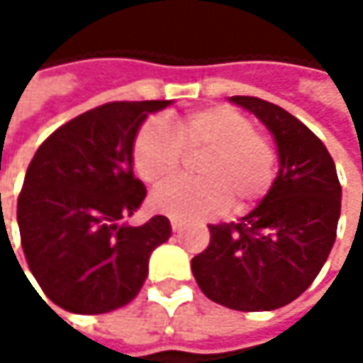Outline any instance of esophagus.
<instances>
[{"label":"esophagus","instance_id":"obj_1","mask_svg":"<svg viewBox=\"0 0 363 363\" xmlns=\"http://www.w3.org/2000/svg\"><path fill=\"white\" fill-rule=\"evenodd\" d=\"M172 230H174V232L182 230V222H177V220H172Z\"/></svg>","mask_w":363,"mask_h":363}]
</instances>
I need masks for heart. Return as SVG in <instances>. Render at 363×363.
Here are the masks:
<instances>
[{
	"label": "heart",
	"instance_id": "1",
	"mask_svg": "<svg viewBox=\"0 0 363 363\" xmlns=\"http://www.w3.org/2000/svg\"><path fill=\"white\" fill-rule=\"evenodd\" d=\"M184 151L203 153L196 167L202 179L174 182L155 189L151 206L174 220L224 214L232 202L238 210L258 203L271 189L277 153L255 123L232 106L216 105L184 115L169 127L149 119L133 141V167L151 186H161L179 174Z\"/></svg>",
	"mask_w": 363,
	"mask_h": 363
}]
</instances>
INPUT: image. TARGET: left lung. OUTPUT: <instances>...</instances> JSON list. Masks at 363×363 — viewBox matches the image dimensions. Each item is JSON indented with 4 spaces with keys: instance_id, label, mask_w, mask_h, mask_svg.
<instances>
[{
    "instance_id": "8db88e82",
    "label": "left lung",
    "mask_w": 363,
    "mask_h": 363,
    "mask_svg": "<svg viewBox=\"0 0 363 363\" xmlns=\"http://www.w3.org/2000/svg\"><path fill=\"white\" fill-rule=\"evenodd\" d=\"M272 133L279 174L257 208L230 224H210V244L191 272L210 301L236 311H272L315 281L335 242L342 186L328 147L285 108L230 96Z\"/></svg>"
}]
</instances>
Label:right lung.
I'll list each match as a JSON object with an SVG mask.
<instances>
[{"label":"right lung","instance_id":"right-lung-1","mask_svg":"<svg viewBox=\"0 0 363 363\" xmlns=\"http://www.w3.org/2000/svg\"><path fill=\"white\" fill-rule=\"evenodd\" d=\"M172 101H117L68 121L38 147L18 198L28 267L70 313L115 311L137 297L151 252L172 236L165 216L121 224L145 200L133 174L143 121Z\"/></svg>","mask_w":363,"mask_h":363}]
</instances>
